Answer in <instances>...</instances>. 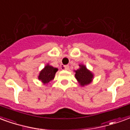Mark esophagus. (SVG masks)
<instances>
[{
    "label": "esophagus",
    "instance_id": "obj_1",
    "mask_svg": "<svg viewBox=\"0 0 130 130\" xmlns=\"http://www.w3.org/2000/svg\"><path fill=\"white\" fill-rule=\"evenodd\" d=\"M62 70H69V65H63L62 67Z\"/></svg>",
    "mask_w": 130,
    "mask_h": 130
}]
</instances>
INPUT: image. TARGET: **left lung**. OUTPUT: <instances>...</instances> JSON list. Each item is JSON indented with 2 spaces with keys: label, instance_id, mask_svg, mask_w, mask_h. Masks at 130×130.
Masks as SVG:
<instances>
[{
  "label": "left lung",
  "instance_id": "left-lung-1",
  "mask_svg": "<svg viewBox=\"0 0 130 130\" xmlns=\"http://www.w3.org/2000/svg\"><path fill=\"white\" fill-rule=\"evenodd\" d=\"M80 68L75 70V77L82 86L90 84L93 79V74L84 65H79Z\"/></svg>",
  "mask_w": 130,
  "mask_h": 130
}]
</instances>
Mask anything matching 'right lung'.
Returning a JSON list of instances; mask_svg holds the SVG:
<instances>
[{"label":"right lung","instance_id":"obj_1","mask_svg":"<svg viewBox=\"0 0 130 130\" xmlns=\"http://www.w3.org/2000/svg\"><path fill=\"white\" fill-rule=\"evenodd\" d=\"M57 71H58V68H54L47 64L40 72L38 79L42 82L44 84H47L54 79V76Z\"/></svg>","mask_w":130,"mask_h":130}]
</instances>
